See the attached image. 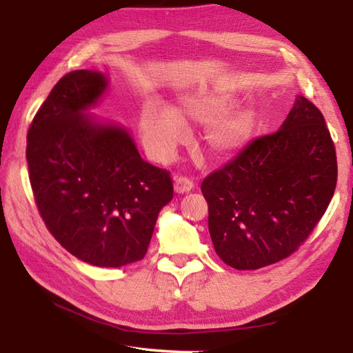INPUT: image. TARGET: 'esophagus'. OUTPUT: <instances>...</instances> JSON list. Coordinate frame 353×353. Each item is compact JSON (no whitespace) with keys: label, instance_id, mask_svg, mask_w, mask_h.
<instances>
[{"label":"esophagus","instance_id":"34e87169","mask_svg":"<svg viewBox=\"0 0 353 353\" xmlns=\"http://www.w3.org/2000/svg\"><path fill=\"white\" fill-rule=\"evenodd\" d=\"M173 184H175V190L178 194H186L194 188V181L190 180V178L183 176V175H176L173 178Z\"/></svg>","mask_w":353,"mask_h":353}]
</instances>
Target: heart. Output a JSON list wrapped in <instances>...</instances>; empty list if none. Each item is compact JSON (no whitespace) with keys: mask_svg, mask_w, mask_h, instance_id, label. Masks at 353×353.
Instances as JSON below:
<instances>
[{"mask_svg":"<svg viewBox=\"0 0 353 353\" xmlns=\"http://www.w3.org/2000/svg\"><path fill=\"white\" fill-rule=\"evenodd\" d=\"M234 106V98L228 95H199L183 101V109L190 119L201 123H214ZM253 114L241 111L212 126L208 132V143L217 153L234 152L245 143L253 130ZM141 134L143 145L156 159L167 161L176 147L186 141L189 128L183 115L175 108L150 103L141 114Z\"/></svg>","mask_w":353,"mask_h":353,"instance_id":"obj_1","label":"heart"}]
</instances>
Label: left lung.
I'll return each mask as SVG.
<instances>
[{"label": "left lung", "instance_id": "obj_1", "mask_svg": "<svg viewBox=\"0 0 353 353\" xmlns=\"http://www.w3.org/2000/svg\"><path fill=\"white\" fill-rule=\"evenodd\" d=\"M336 180L323 115L299 97L279 131L253 139L201 183L219 258L255 270L292 255L327 211Z\"/></svg>", "mask_w": 353, "mask_h": 353}]
</instances>
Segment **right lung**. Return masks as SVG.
<instances>
[{
    "label": "right lung",
    "instance_id": "add662e5",
    "mask_svg": "<svg viewBox=\"0 0 353 353\" xmlns=\"http://www.w3.org/2000/svg\"><path fill=\"white\" fill-rule=\"evenodd\" d=\"M106 78L74 70L57 81L26 137L39 214L81 261L122 268L145 256L156 219L173 199L170 172L145 163L128 132L84 114Z\"/></svg>",
    "mask_w": 353,
    "mask_h": 353
}]
</instances>
